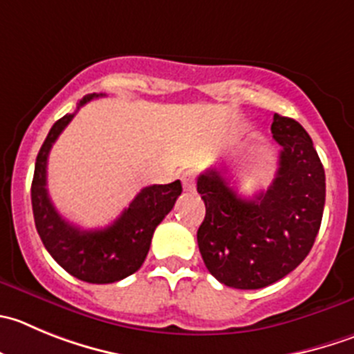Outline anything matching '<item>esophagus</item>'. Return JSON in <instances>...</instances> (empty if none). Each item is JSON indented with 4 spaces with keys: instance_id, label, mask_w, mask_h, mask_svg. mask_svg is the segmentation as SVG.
Wrapping results in <instances>:
<instances>
[{
    "instance_id": "1",
    "label": "esophagus",
    "mask_w": 354,
    "mask_h": 354,
    "mask_svg": "<svg viewBox=\"0 0 354 354\" xmlns=\"http://www.w3.org/2000/svg\"><path fill=\"white\" fill-rule=\"evenodd\" d=\"M183 186L184 191H194L196 187V175L193 170H187L183 174Z\"/></svg>"
}]
</instances>
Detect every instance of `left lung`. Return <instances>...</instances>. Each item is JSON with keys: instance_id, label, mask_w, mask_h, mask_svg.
<instances>
[{"instance_id": "1", "label": "left lung", "mask_w": 354, "mask_h": 354, "mask_svg": "<svg viewBox=\"0 0 354 354\" xmlns=\"http://www.w3.org/2000/svg\"><path fill=\"white\" fill-rule=\"evenodd\" d=\"M271 133L281 151L268 191L247 200L224 170L198 177L207 208L196 234L200 254L212 276L240 290L264 288L294 271L315 243L325 207V170L302 124L274 114Z\"/></svg>"}]
</instances>
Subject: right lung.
<instances>
[{
	"label": "right lung",
	"instance_id": "1",
	"mask_svg": "<svg viewBox=\"0 0 354 354\" xmlns=\"http://www.w3.org/2000/svg\"><path fill=\"white\" fill-rule=\"evenodd\" d=\"M95 97L99 95L83 97L78 109ZM73 118L74 114H66L55 121L36 158L31 186L35 224L48 254L69 274L86 283H114L133 274L146 261L154 230L174 208L183 184L175 180L144 187L111 225L104 230H80L57 212L46 189L50 149Z\"/></svg>",
	"mask_w": 354,
	"mask_h": 354
}]
</instances>
